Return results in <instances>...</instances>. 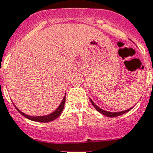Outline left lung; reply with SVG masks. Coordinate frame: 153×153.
Instances as JSON below:
<instances>
[{"instance_id":"8db88e82","label":"left lung","mask_w":153,"mask_h":153,"mask_svg":"<svg viewBox=\"0 0 153 153\" xmlns=\"http://www.w3.org/2000/svg\"><path fill=\"white\" fill-rule=\"evenodd\" d=\"M91 102V104L93 105V106L95 108V109H96L98 112H99L100 113H102V114L105 115V116H106V117H118V116H120V115H123L124 114V113H127V112H129L130 110H131V108H130L129 109H127V110H124V111H122V112H118V113H112V112H108V111H105V110H103V109H102L101 108H99V107L98 106V105H96L94 104V102H93V101L91 100V99H90Z\"/></svg>"}]
</instances>
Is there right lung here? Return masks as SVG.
<instances>
[{
  "instance_id": "obj_1",
  "label": "right lung",
  "mask_w": 153,
  "mask_h": 153,
  "mask_svg": "<svg viewBox=\"0 0 153 153\" xmlns=\"http://www.w3.org/2000/svg\"><path fill=\"white\" fill-rule=\"evenodd\" d=\"M65 96L63 98L61 104L59 105V106L58 107V108L55 109L53 113H50V114L47 115V116H40V117H33V116H28V115L25 114V113H23L22 112H21V111L19 109V108H17V107L15 105V107L16 108V109H17L19 112V113H21V114L23 116V117H25L26 118H27V119L30 120H33V121H36V122H40V123H47V122H51V121L54 120H55L56 118H58V117L61 115L62 112L63 108H64V105H65Z\"/></svg>"
}]
</instances>
